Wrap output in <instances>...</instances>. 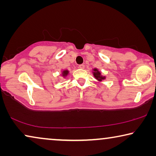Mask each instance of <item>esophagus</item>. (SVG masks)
Masks as SVG:
<instances>
[{
    "mask_svg": "<svg viewBox=\"0 0 156 156\" xmlns=\"http://www.w3.org/2000/svg\"><path fill=\"white\" fill-rule=\"evenodd\" d=\"M84 67H85L84 65H79V68H80V69H84Z\"/></svg>",
    "mask_w": 156,
    "mask_h": 156,
    "instance_id": "34e87169",
    "label": "esophagus"
}]
</instances>
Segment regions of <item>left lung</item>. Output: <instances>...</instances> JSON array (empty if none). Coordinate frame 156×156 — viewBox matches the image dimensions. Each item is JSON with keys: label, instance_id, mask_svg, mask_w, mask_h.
I'll return each mask as SVG.
<instances>
[{"label": "left lung", "instance_id": "8db88e82", "mask_svg": "<svg viewBox=\"0 0 156 156\" xmlns=\"http://www.w3.org/2000/svg\"><path fill=\"white\" fill-rule=\"evenodd\" d=\"M92 73H93L94 76V78L96 79V80H97L98 81H99V82H101L102 80H105L106 79V76L102 75L101 72H100L98 69H97V68L93 69Z\"/></svg>", "mask_w": 156, "mask_h": 156}]
</instances>
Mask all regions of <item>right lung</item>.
I'll list each match as a JSON object with an SVG mask.
<instances>
[{"label":"right lung","mask_w":156,"mask_h":156,"mask_svg":"<svg viewBox=\"0 0 156 156\" xmlns=\"http://www.w3.org/2000/svg\"><path fill=\"white\" fill-rule=\"evenodd\" d=\"M68 74H69V71H68V70H67V69L63 70V71L62 72V76L63 77H66V76H67Z\"/></svg>","instance_id":"obj_1"}]
</instances>
